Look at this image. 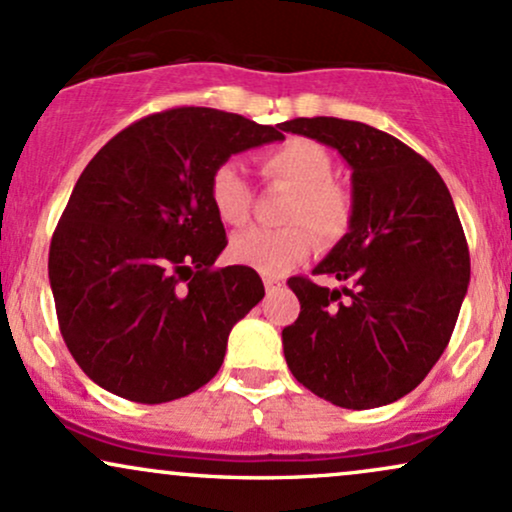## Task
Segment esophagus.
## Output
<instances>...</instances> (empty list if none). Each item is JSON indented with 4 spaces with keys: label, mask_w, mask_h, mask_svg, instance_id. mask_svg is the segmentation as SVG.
Here are the masks:
<instances>
[{
    "label": "esophagus",
    "mask_w": 512,
    "mask_h": 512,
    "mask_svg": "<svg viewBox=\"0 0 512 512\" xmlns=\"http://www.w3.org/2000/svg\"><path fill=\"white\" fill-rule=\"evenodd\" d=\"M264 289H267V293H276L284 289V281L276 279V276H264Z\"/></svg>",
    "instance_id": "obj_1"
}]
</instances>
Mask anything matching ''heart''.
I'll return each instance as SVG.
<instances>
[{"instance_id":"heart-1","label":"heart","mask_w":512,"mask_h":512,"mask_svg":"<svg viewBox=\"0 0 512 512\" xmlns=\"http://www.w3.org/2000/svg\"><path fill=\"white\" fill-rule=\"evenodd\" d=\"M260 170L269 182L291 187L284 209V228H250L233 236L228 257L262 274H284L310 255L317 236L327 243L349 231L354 204L342 185L332 182V158L313 139L293 137L260 156ZM209 202L226 226L250 219L252 192L233 161H223L209 175Z\"/></svg>"}]
</instances>
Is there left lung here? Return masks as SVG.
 <instances>
[{"label": "left lung", "instance_id": "obj_1", "mask_svg": "<svg viewBox=\"0 0 512 512\" xmlns=\"http://www.w3.org/2000/svg\"><path fill=\"white\" fill-rule=\"evenodd\" d=\"M337 149L351 166L349 233L313 274L289 279L301 313L284 327L293 378L344 409L397 402L436 366L469 286L460 216L438 170L392 134L339 117L281 125Z\"/></svg>", "mask_w": 512, "mask_h": 512}]
</instances>
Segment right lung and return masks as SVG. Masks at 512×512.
<instances>
[{
	"label": "right lung",
	"instance_id": "obj_1",
	"mask_svg": "<svg viewBox=\"0 0 512 512\" xmlns=\"http://www.w3.org/2000/svg\"><path fill=\"white\" fill-rule=\"evenodd\" d=\"M214 108L134 122L91 158L50 243V286L69 354L103 390L161 404L219 373L228 334L264 298L255 269H214L226 231L209 175L233 154L281 142Z\"/></svg>",
	"mask_w": 512,
	"mask_h": 512
}]
</instances>
